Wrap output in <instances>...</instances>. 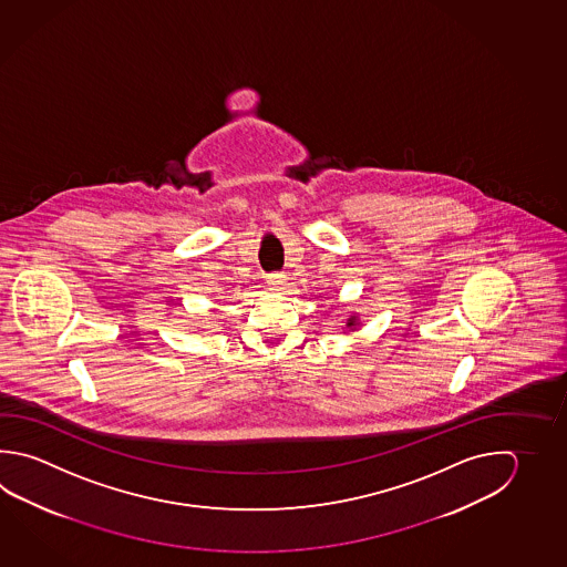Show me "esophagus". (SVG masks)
<instances>
[{
    "label": "esophagus",
    "mask_w": 567,
    "mask_h": 567,
    "mask_svg": "<svg viewBox=\"0 0 567 567\" xmlns=\"http://www.w3.org/2000/svg\"><path fill=\"white\" fill-rule=\"evenodd\" d=\"M266 281H268L269 289H281V286L286 284V276L279 274V271H274V274H269Z\"/></svg>",
    "instance_id": "1"
}]
</instances>
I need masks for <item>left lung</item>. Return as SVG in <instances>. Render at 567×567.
<instances>
[{"label": "left lung", "instance_id": "1", "mask_svg": "<svg viewBox=\"0 0 567 567\" xmlns=\"http://www.w3.org/2000/svg\"><path fill=\"white\" fill-rule=\"evenodd\" d=\"M348 326L351 328V326H353V320L348 321Z\"/></svg>", "mask_w": 567, "mask_h": 567}]
</instances>
